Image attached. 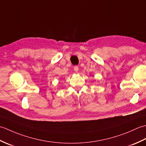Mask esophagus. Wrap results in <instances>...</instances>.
I'll return each mask as SVG.
<instances>
[{
  "instance_id": "34e87169",
  "label": "esophagus",
  "mask_w": 146,
  "mask_h": 146,
  "mask_svg": "<svg viewBox=\"0 0 146 146\" xmlns=\"http://www.w3.org/2000/svg\"><path fill=\"white\" fill-rule=\"evenodd\" d=\"M73 70H74V71H75L76 73H77L78 72V70H79V68H78V66H75L73 67Z\"/></svg>"
}]
</instances>
